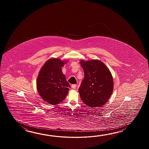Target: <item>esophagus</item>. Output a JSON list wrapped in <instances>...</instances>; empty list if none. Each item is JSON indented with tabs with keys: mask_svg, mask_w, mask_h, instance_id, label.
Returning a JSON list of instances; mask_svg holds the SVG:
<instances>
[{
	"mask_svg": "<svg viewBox=\"0 0 149 149\" xmlns=\"http://www.w3.org/2000/svg\"><path fill=\"white\" fill-rule=\"evenodd\" d=\"M71 87L73 89H76V87H77V85H76V84H73V85H72V86H71Z\"/></svg>",
	"mask_w": 149,
	"mask_h": 149,
	"instance_id": "esophagus-1",
	"label": "esophagus"
}]
</instances>
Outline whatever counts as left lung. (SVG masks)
Listing matches in <instances>:
<instances>
[{
    "mask_svg": "<svg viewBox=\"0 0 149 149\" xmlns=\"http://www.w3.org/2000/svg\"><path fill=\"white\" fill-rule=\"evenodd\" d=\"M84 78L79 88L82 102L90 107H101L108 101L113 90V80L108 68L97 60L80 61Z\"/></svg>",
    "mask_w": 149,
    "mask_h": 149,
    "instance_id": "left-lung-1",
    "label": "left lung"
}]
</instances>
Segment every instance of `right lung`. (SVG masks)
I'll return each mask as SVG.
<instances>
[{"mask_svg": "<svg viewBox=\"0 0 149 149\" xmlns=\"http://www.w3.org/2000/svg\"><path fill=\"white\" fill-rule=\"evenodd\" d=\"M67 62L52 58L45 62L39 71L37 91L41 98L51 104L63 101L68 93L70 86L62 71V67Z\"/></svg>", "mask_w": 149, "mask_h": 149, "instance_id": "1", "label": "right lung"}]
</instances>
